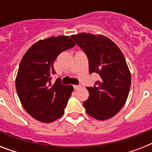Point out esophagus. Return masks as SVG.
<instances>
[{"label": "esophagus", "instance_id": "1", "mask_svg": "<svg viewBox=\"0 0 152 152\" xmlns=\"http://www.w3.org/2000/svg\"><path fill=\"white\" fill-rule=\"evenodd\" d=\"M73 87H74V89H75V90H78V89H80V88H81L80 86H79V85H74Z\"/></svg>", "mask_w": 152, "mask_h": 152}]
</instances>
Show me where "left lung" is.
Returning a JSON list of instances; mask_svg holds the SVG:
<instances>
[{
  "instance_id": "1",
  "label": "left lung",
  "mask_w": 152,
  "mask_h": 152,
  "mask_svg": "<svg viewBox=\"0 0 152 152\" xmlns=\"http://www.w3.org/2000/svg\"><path fill=\"white\" fill-rule=\"evenodd\" d=\"M71 37L88 56L89 72L100 76L96 86L87 88L89 97L83 102L86 112L97 120L113 118L125 105L131 85V73L122 52L102 34L83 32Z\"/></svg>"
}]
</instances>
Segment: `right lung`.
Returning <instances> with one entry per match:
<instances>
[{
  "label": "right lung",
  "mask_w": 152,
  "mask_h": 152,
  "mask_svg": "<svg viewBox=\"0 0 152 152\" xmlns=\"http://www.w3.org/2000/svg\"><path fill=\"white\" fill-rule=\"evenodd\" d=\"M69 36L50 37L33 44L23 55L15 78V88L24 110L44 123L54 121L64 112L74 88L51 82L53 62L63 51L75 46Z\"/></svg>",
  "instance_id": "1"
}]
</instances>
